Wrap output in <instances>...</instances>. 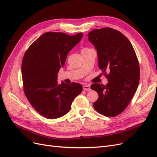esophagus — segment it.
Masks as SVG:
<instances>
[{"instance_id": "1", "label": "esophagus", "mask_w": 157, "mask_h": 157, "mask_svg": "<svg viewBox=\"0 0 157 157\" xmlns=\"http://www.w3.org/2000/svg\"><path fill=\"white\" fill-rule=\"evenodd\" d=\"M83 90H85V91H90L91 88H90L89 85H84V86H83Z\"/></svg>"}]
</instances>
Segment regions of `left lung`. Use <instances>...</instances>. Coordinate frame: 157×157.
Listing matches in <instances>:
<instances>
[{
  "label": "left lung",
  "mask_w": 157,
  "mask_h": 157,
  "mask_svg": "<svg viewBox=\"0 0 157 157\" xmlns=\"http://www.w3.org/2000/svg\"><path fill=\"white\" fill-rule=\"evenodd\" d=\"M88 36L97 50L99 69L110 72L105 86L95 83L90 86L99 95L94 107L106 117L117 116L126 108L138 86L140 66L136 52L129 40L112 28L93 30Z\"/></svg>",
  "instance_id": "left-lung-1"
}]
</instances>
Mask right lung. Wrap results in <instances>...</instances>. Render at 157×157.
<instances>
[{"label": "right lung", "mask_w": 157, "mask_h": 157, "mask_svg": "<svg viewBox=\"0 0 157 157\" xmlns=\"http://www.w3.org/2000/svg\"><path fill=\"white\" fill-rule=\"evenodd\" d=\"M83 36L48 32L29 46L23 57L21 74L25 94L33 107L50 119L64 116L75 98L82 91V85L58 84V73L64 66L69 51Z\"/></svg>", "instance_id": "right-lung-1"}]
</instances>
